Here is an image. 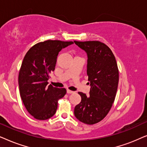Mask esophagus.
I'll list each match as a JSON object with an SVG mask.
<instances>
[{"mask_svg":"<svg viewBox=\"0 0 147 147\" xmlns=\"http://www.w3.org/2000/svg\"><path fill=\"white\" fill-rule=\"evenodd\" d=\"M66 93H67L68 94H71V93H73L74 91H70V90H69V89H67L66 90Z\"/></svg>","mask_w":147,"mask_h":147,"instance_id":"34e87169","label":"esophagus"}]
</instances>
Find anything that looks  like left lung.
<instances>
[{
	"instance_id": "8db88e82",
	"label": "left lung",
	"mask_w": 147,
	"mask_h": 147,
	"mask_svg": "<svg viewBox=\"0 0 147 147\" xmlns=\"http://www.w3.org/2000/svg\"><path fill=\"white\" fill-rule=\"evenodd\" d=\"M87 54V73L90 82L89 96L79 92L81 101L74 113L80 122L94 124L103 120L110 110L119 81L117 62L110 48L99 41H74Z\"/></svg>"
}]
</instances>
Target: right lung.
<instances>
[{"label":"right lung","instance_id":"1","mask_svg":"<svg viewBox=\"0 0 147 147\" xmlns=\"http://www.w3.org/2000/svg\"><path fill=\"white\" fill-rule=\"evenodd\" d=\"M72 42L46 40L34 45L25 54L19 73V93L27 111L34 118L45 120L55 114L58 99L66 93L64 88L48 85L55 69L60 51Z\"/></svg>","mask_w":147,"mask_h":147}]
</instances>
